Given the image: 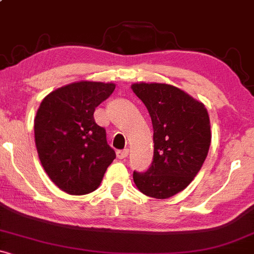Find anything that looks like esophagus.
I'll return each instance as SVG.
<instances>
[{
    "mask_svg": "<svg viewBox=\"0 0 254 254\" xmlns=\"http://www.w3.org/2000/svg\"><path fill=\"white\" fill-rule=\"evenodd\" d=\"M127 156H129V149H119V151H117V158L124 159Z\"/></svg>",
    "mask_w": 254,
    "mask_h": 254,
    "instance_id": "34e87169",
    "label": "esophagus"
}]
</instances>
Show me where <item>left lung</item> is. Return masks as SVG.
<instances>
[{
  "label": "left lung",
  "mask_w": 254,
  "mask_h": 254,
  "mask_svg": "<svg viewBox=\"0 0 254 254\" xmlns=\"http://www.w3.org/2000/svg\"><path fill=\"white\" fill-rule=\"evenodd\" d=\"M147 108L153 127V161L134 172L143 194L164 199L183 191L202 168L210 146V124L201 102L178 87L158 82L131 86Z\"/></svg>",
  "instance_id": "8db88e82"
}]
</instances>
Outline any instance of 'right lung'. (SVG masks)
Segmentation results:
<instances>
[{
    "instance_id": "1",
    "label": "right lung",
    "mask_w": 254,
    "mask_h": 254,
    "mask_svg": "<svg viewBox=\"0 0 254 254\" xmlns=\"http://www.w3.org/2000/svg\"><path fill=\"white\" fill-rule=\"evenodd\" d=\"M114 89L112 82H73L47 95L37 109L34 130L40 162L66 193L95 191L116 158L105 127L93 118L96 107Z\"/></svg>"
}]
</instances>
